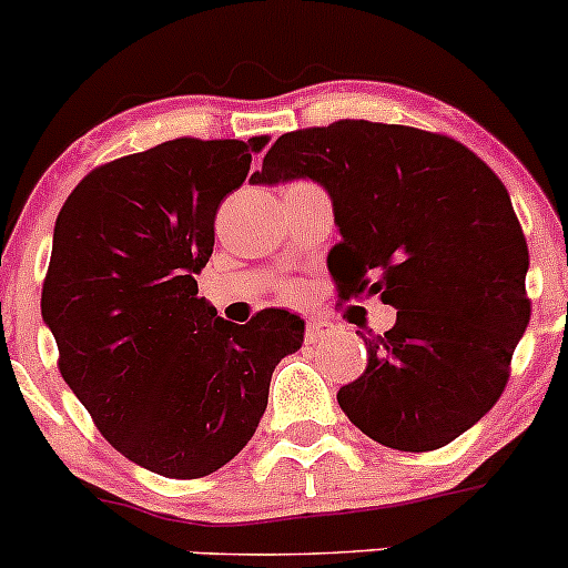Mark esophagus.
<instances>
[{
  "label": "esophagus",
  "instance_id": "obj_1",
  "mask_svg": "<svg viewBox=\"0 0 568 568\" xmlns=\"http://www.w3.org/2000/svg\"><path fill=\"white\" fill-rule=\"evenodd\" d=\"M333 324L324 322V318H307V329H305V338L311 341V344H316V341L327 338L329 333H333Z\"/></svg>",
  "mask_w": 568,
  "mask_h": 568
}]
</instances>
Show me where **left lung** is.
Masks as SVG:
<instances>
[{
    "label": "left lung",
    "mask_w": 568,
    "mask_h": 568,
    "mask_svg": "<svg viewBox=\"0 0 568 568\" xmlns=\"http://www.w3.org/2000/svg\"><path fill=\"white\" fill-rule=\"evenodd\" d=\"M288 180L333 202L341 296L396 307L388 333L363 338L366 372L341 410L402 453L455 442L499 399L530 322V252L503 180L453 138L363 119L280 135L252 183Z\"/></svg>",
    "instance_id": "8db88e82"
}]
</instances>
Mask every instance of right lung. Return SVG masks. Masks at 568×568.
Masks as SVG:
<instances>
[{
    "label": "right lung",
    "instance_id": "1",
    "mask_svg": "<svg viewBox=\"0 0 568 568\" xmlns=\"http://www.w3.org/2000/svg\"><path fill=\"white\" fill-rule=\"evenodd\" d=\"M268 138H174L93 169L54 222L41 294L60 374L110 447L163 477L213 475L255 436L296 313L235 324L196 296L213 222Z\"/></svg>",
    "mask_w": 568,
    "mask_h": 568
}]
</instances>
